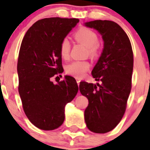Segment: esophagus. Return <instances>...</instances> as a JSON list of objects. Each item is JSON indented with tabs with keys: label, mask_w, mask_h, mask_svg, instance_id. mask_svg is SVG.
I'll return each instance as SVG.
<instances>
[{
	"label": "esophagus",
	"mask_w": 150,
	"mask_h": 150,
	"mask_svg": "<svg viewBox=\"0 0 150 150\" xmlns=\"http://www.w3.org/2000/svg\"><path fill=\"white\" fill-rule=\"evenodd\" d=\"M76 83H77V84L79 85V83H80V81H81V80H80V79H79V78H76Z\"/></svg>",
	"instance_id": "34e87169"
}]
</instances>
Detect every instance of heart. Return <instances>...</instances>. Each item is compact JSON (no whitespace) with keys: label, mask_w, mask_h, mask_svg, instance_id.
Segmentation results:
<instances>
[{"label":"heart","mask_w":150,"mask_h":150,"mask_svg":"<svg viewBox=\"0 0 150 150\" xmlns=\"http://www.w3.org/2000/svg\"><path fill=\"white\" fill-rule=\"evenodd\" d=\"M74 36L78 42L86 45L88 47V52L91 56H96L98 54V38L95 31L86 27H81L74 33ZM70 50V41L67 38H64L59 46V52L62 59L65 60L69 59ZM90 66V63L88 61H74L67 66L66 72L74 77L81 78L84 76L85 73L88 71Z\"/></svg>","instance_id":"obj_1"}]
</instances>
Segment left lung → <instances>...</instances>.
Masks as SVG:
<instances>
[{"mask_svg": "<svg viewBox=\"0 0 150 150\" xmlns=\"http://www.w3.org/2000/svg\"><path fill=\"white\" fill-rule=\"evenodd\" d=\"M85 25L96 29L102 35L104 50L91 71L101 83H79V91L88 100L84 116L92 132H110L122 119L132 89L134 55L130 40L117 23L95 20Z\"/></svg>", "mask_w": 150, "mask_h": 150, "instance_id": "obj_1", "label": "left lung"}]
</instances>
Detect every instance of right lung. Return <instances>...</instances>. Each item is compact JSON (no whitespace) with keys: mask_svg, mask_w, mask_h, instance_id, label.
Instances as JSON below:
<instances>
[{"mask_svg":"<svg viewBox=\"0 0 150 150\" xmlns=\"http://www.w3.org/2000/svg\"><path fill=\"white\" fill-rule=\"evenodd\" d=\"M78 22V18H43L28 30L22 40L17 63L18 93L28 119L40 129L61 126L65 105L78 92L72 76H65L56 85L51 81L64 71L61 42Z\"/></svg>","mask_w":150,"mask_h":150,"instance_id":"obj_1","label":"right lung"}]
</instances>
